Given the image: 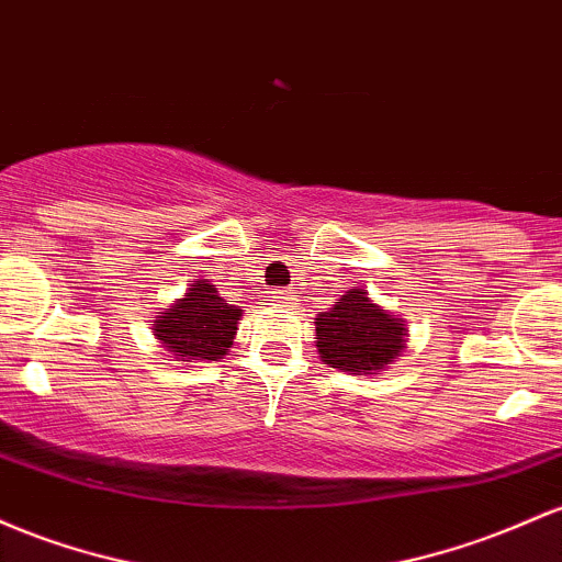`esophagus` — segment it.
<instances>
[{"label":"esophagus","mask_w":562,"mask_h":562,"mask_svg":"<svg viewBox=\"0 0 562 562\" xmlns=\"http://www.w3.org/2000/svg\"><path fill=\"white\" fill-rule=\"evenodd\" d=\"M273 300H276V302L292 300V292H286V289H279V292H273Z\"/></svg>","instance_id":"1"}]
</instances>
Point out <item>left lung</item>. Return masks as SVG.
I'll list each match as a JSON object with an SVG mask.
<instances>
[{
    "label": "left lung",
    "instance_id": "1",
    "mask_svg": "<svg viewBox=\"0 0 562 562\" xmlns=\"http://www.w3.org/2000/svg\"><path fill=\"white\" fill-rule=\"evenodd\" d=\"M321 361L348 374H376L406 348V321L382 311L366 289H350L315 318Z\"/></svg>",
    "mask_w": 562,
    "mask_h": 562
}]
</instances>
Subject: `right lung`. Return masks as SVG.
Segmentation results:
<instances>
[{
	"label": "right lung",
	"instance_id": "1",
	"mask_svg": "<svg viewBox=\"0 0 562 562\" xmlns=\"http://www.w3.org/2000/svg\"><path fill=\"white\" fill-rule=\"evenodd\" d=\"M241 307L231 305L206 279L191 283L186 294L156 315V339L182 361L210 363L223 358L236 337Z\"/></svg>",
	"mask_w": 562,
	"mask_h": 562
}]
</instances>
